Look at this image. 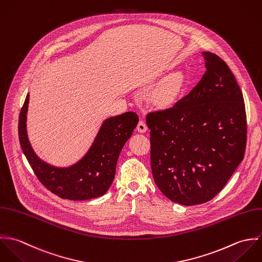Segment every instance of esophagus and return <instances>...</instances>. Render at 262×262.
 Masks as SVG:
<instances>
[{
  "label": "esophagus",
  "instance_id": "esophagus-1",
  "mask_svg": "<svg viewBox=\"0 0 262 262\" xmlns=\"http://www.w3.org/2000/svg\"><path fill=\"white\" fill-rule=\"evenodd\" d=\"M137 129H138V132L139 133H146L147 130H148V126H147V124L145 123V121H143V120H140L139 121V123H138V126H137Z\"/></svg>",
  "mask_w": 262,
  "mask_h": 262
}]
</instances>
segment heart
<instances>
[{"label": "heart", "instance_id": "1", "mask_svg": "<svg viewBox=\"0 0 262 262\" xmlns=\"http://www.w3.org/2000/svg\"><path fill=\"white\" fill-rule=\"evenodd\" d=\"M182 77L175 74L165 80L159 87L156 93V102L160 106H169L179 95L182 88Z\"/></svg>", "mask_w": 262, "mask_h": 262}]
</instances>
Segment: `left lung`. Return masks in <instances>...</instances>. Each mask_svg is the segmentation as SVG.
<instances>
[{"label": "left lung", "mask_w": 262, "mask_h": 262, "mask_svg": "<svg viewBox=\"0 0 262 262\" xmlns=\"http://www.w3.org/2000/svg\"><path fill=\"white\" fill-rule=\"evenodd\" d=\"M207 71L171 108L147 114L151 168L159 189L182 206L212 200L242 162L247 139L245 104L228 64L204 52Z\"/></svg>", "instance_id": "left-lung-1"}]
</instances>
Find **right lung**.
I'll list each match as a JSON object with an SVG mask.
<instances>
[{"instance_id": "add662e5", "label": "right lung", "mask_w": 262, "mask_h": 262, "mask_svg": "<svg viewBox=\"0 0 262 262\" xmlns=\"http://www.w3.org/2000/svg\"><path fill=\"white\" fill-rule=\"evenodd\" d=\"M28 103L29 94L20 111L18 134L21 149L38 180L60 199L86 201L102 196L114 179L119 154L138 125V114L128 111L105 119L86 155L76 164L60 168L34 153L26 130Z\"/></svg>"}]
</instances>
